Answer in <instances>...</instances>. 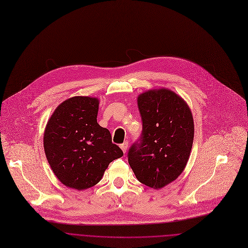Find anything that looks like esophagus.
Listing matches in <instances>:
<instances>
[{
	"label": "esophagus",
	"instance_id": "34e87169",
	"mask_svg": "<svg viewBox=\"0 0 248 248\" xmlns=\"http://www.w3.org/2000/svg\"><path fill=\"white\" fill-rule=\"evenodd\" d=\"M120 146H121V148H122L123 152H124V153H125V152H126V149H127V146H128V142H127V141H124V143H122Z\"/></svg>",
	"mask_w": 248,
	"mask_h": 248
}]
</instances>
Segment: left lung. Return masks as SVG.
I'll return each instance as SVG.
<instances>
[{
    "mask_svg": "<svg viewBox=\"0 0 248 248\" xmlns=\"http://www.w3.org/2000/svg\"><path fill=\"white\" fill-rule=\"evenodd\" d=\"M138 105L142 132L128 150V163L140 183L161 189L187 165L194 140L193 116L187 103L169 89L140 94Z\"/></svg>",
    "mask_w": 248,
    "mask_h": 248,
    "instance_id": "obj_1",
    "label": "left lung"
}]
</instances>
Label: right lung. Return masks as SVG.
<instances>
[{"label": "right lung", "mask_w": 248, "mask_h": 248, "mask_svg": "<svg viewBox=\"0 0 248 248\" xmlns=\"http://www.w3.org/2000/svg\"><path fill=\"white\" fill-rule=\"evenodd\" d=\"M99 100L72 97L53 111L43 136L47 161L59 181L75 190L100 182L108 164L124 155L97 123Z\"/></svg>", "instance_id": "obj_1"}]
</instances>
